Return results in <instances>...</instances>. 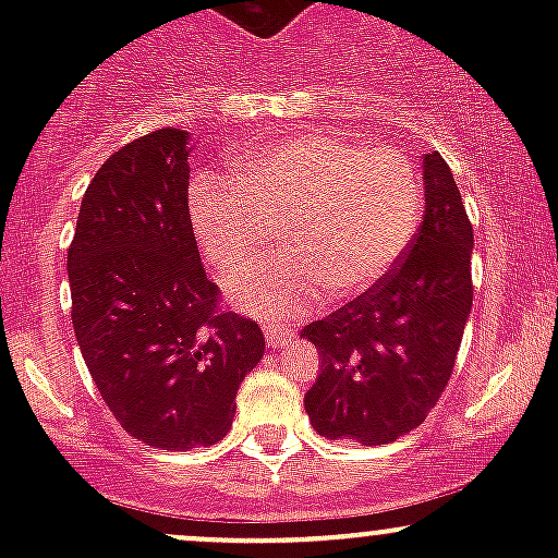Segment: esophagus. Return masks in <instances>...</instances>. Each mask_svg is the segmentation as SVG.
Listing matches in <instances>:
<instances>
[{
	"label": "esophagus",
	"instance_id": "obj_1",
	"mask_svg": "<svg viewBox=\"0 0 558 558\" xmlns=\"http://www.w3.org/2000/svg\"><path fill=\"white\" fill-rule=\"evenodd\" d=\"M264 337H267V345L269 348H283V345H289L291 342V331L289 329H283V326H264Z\"/></svg>",
	"mask_w": 558,
	"mask_h": 558
}]
</instances>
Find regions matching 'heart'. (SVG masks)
<instances>
[{
    "label": "heart",
    "mask_w": 558,
    "mask_h": 558,
    "mask_svg": "<svg viewBox=\"0 0 558 558\" xmlns=\"http://www.w3.org/2000/svg\"><path fill=\"white\" fill-rule=\"evenodd\" d=\"M232 178L191 183L196 243L218 269L260 252L284 223L287 251L229 275L227 294L262 318H294L329 289L345 300L373 289L413 240L418 172L404 156L335 134L294 132L240 154Z\"/></svg>",
    "instance_id": "1"
}]
</instances>
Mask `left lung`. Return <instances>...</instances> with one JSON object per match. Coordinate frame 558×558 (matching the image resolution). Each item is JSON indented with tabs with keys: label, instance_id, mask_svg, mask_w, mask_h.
Segmentation results:
<instances>
[{
	"label": "left lung",
	"instance_id": "1",
	"mask_svg": "<svg viewBox=\"0 0 558 558\" xmlns=\"http://www.w3.org/2000/svg\"><path fill=\"white\" fill-rule=\"evenodd\" d=\"M424 221L373 286L302 329L320 353L305 393L329 440L386 446L424 424L451 380L472 311V223L451 167L424 154Z\"/></svg>",
	"mask_w": 558,
	"mask_h": 558
}]
</instances>
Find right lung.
Segmentation results:
<instances>
[{"mask_svg": "<svg viewBox=\"0 0 558 558\" xmlns=\"http://www.w3.org/2000/svg\"><path fill=\"white\" fill-rule=\"evenodd\" d=\"M189 132L156 129L110 156L66 251L83 362L123 432L159 451L216 446L262 362L256 320L218 307L189 216Z\"/></svg>", "mask_w": 558, "mask_h": 558, "instance_id": "obj_1", "label": "right lung"}]
</instances>
